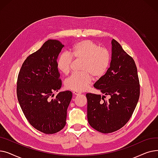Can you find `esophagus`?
<instances>
[{"label":"esophagus","mask_w":158,"mask_h":158,"mask_svg":"<svg viewBox=\"0 0 158 158\" xmlns=\"http://www.w3.org/2000/svg\"><path fill=\"white\" fill-rule=\"evenodd\" d=\"M73 94L74 95H79L81 94V92H77V91H73Z\"/></svg>","instance_id":"34e87169"}]
</instances>
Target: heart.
I'll use <instances>...</instances> for the list:
<instances>
[{
    "mask_svg": "<svg viewBox=\"0 0 158 158\" xmlns=\"http://www.w3.org/2000/svg\"><path fill=\"white\" fill-rule=\"evenodd\" d=\"M73 57L77 60H83L81 66L82 73H73L66 79L64 86L66 89L82 92L92 83L93 77H102L109 69L111 56L108 50L101 48L94 41L84 40L78 41L70 50L69 52L61 53L57 60V67L61 73H70Z\"/></svg>",
    "mask_w": 158,
    "mask_h": 158,
    "instance_id": "heart-1",
    "label": "heart"
}]
</instances>
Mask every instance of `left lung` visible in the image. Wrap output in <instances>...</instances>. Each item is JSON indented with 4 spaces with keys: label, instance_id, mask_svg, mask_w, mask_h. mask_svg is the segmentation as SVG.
Wrapping results in <instances>:
<instances>
[{
    "label": "left lung",
    "instance_id": "8db88e82",
    "mask_svg": "<svg viewBox=\"0 0 158 158\" xmlns=\"http://www.w3.org/2000/svg\"><path fill=\"white\" fill-rule=\"evenodd\" d=\"M94 86L106 95L87 94V117L91 127L102 133L122 128L129 120L139 97V82L134 60L118 41H111V61L104 76Z\"/></svg>",
    "mask_w": 158,
    "mask_h": 158
}]
</instances>
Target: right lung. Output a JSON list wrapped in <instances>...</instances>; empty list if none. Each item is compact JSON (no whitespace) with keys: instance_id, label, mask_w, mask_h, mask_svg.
Segmentation results:
<instances>
[{"instance_id":"right-lung-1","label":"right lung","mask_w":158,"mask_h":158,"mask_svg":"<svg viewBox=\"0 0 158 158\" xmlns=\"http://www.w3.org/2000/svg\"><path fill=\"white\" fill-rule=\"evenodd\" d=\"M64 47L60 41L48 40L29 55L19 73L16 94L22 110L31 125L45 134H54L66 125L70 91L54 92L61 87L57 59Z\"/></svg>"}]
</instances>
